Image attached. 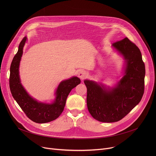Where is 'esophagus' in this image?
Masks as SVG:
<instances>
[{"instance_id":"34e87169","label":"esophagus","mask_w":156,"mask_h":156,"mask_svg":"<svg viewBox=\"0 0 156 156\" xmlns=\"http://www.w3.org/2000/svg\"><path fill=\"white\" fill-rule=\"evenodd\" d=\"M78 77L81 79V80H83L86 77V73L83 71V70H81V71H80L78 72Z\"/></svg>"}]
</instances>
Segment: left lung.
<instances>
[{"mask_svg": "<svg viewBox=\"0 0 156 156\" xmlns=\"http://www.w3.org/2000/svg\"><path fill=\"white\" fill-rule=\"evenodd\" d=\"M112 46L125 60L123 77L114 87L84 81L89 112L94 119L106 123L125 117L141 101L144 91L145 65L139 48L127 37Z\"/></svg>", "mask_w": 156, "mask_h": 156, "instance_id": "8db88e82", "label": "left lung"}]
</instances>
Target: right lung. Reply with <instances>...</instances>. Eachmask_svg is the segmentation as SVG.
Segmentation results:
<instances>
[{
    "instance_id": "add662e5",
    "label": "right lung",
    "mask_w": 156,
    "mask_h": 156,
    "mask_svg": "<svg viewBox=\"0 0 156 156\" xmlns=\"http://www.w3.org/2000/svg\"><path fill=\"white\" fill-rule=\"evenodd\" d=\"M27 41L25 36L18 46L17 53L14 56L10 66V89L13 98L32 121L37 123H45L57 119L64 109L66 100L73 88L81 82L77 76L62 81L55 93V98L51 103L42 102L31 97L21 83L19 66L23 52V48Z\"/></svg>"
}]
</instances>
